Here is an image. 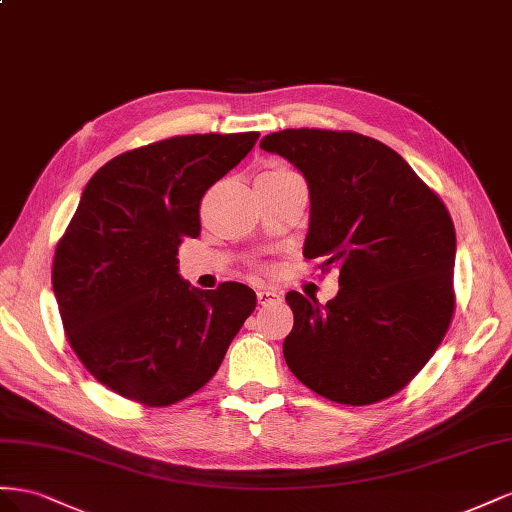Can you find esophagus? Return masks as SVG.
I'll use <instances>...</instances> for the list:
<instances>
[{"label": "esophagus", "instance_id": "esophagus-1", "mask_svg": "<svg viewBox=\"0 0 512 512\" xmlns=\"http://www.w3.org/2000/svg\"><path fill=\"white\" fill-rule=\"evenodd\" d=\"M281 294L274 289H259L257 291V302L259 304H272V302H279Z\"/></svg>", "mask_w": 512, "mask_h": 512}]
</instances>
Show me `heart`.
<instances>
[{
	"label": "heart",
	"mask_w": 512,
	"mask_h": 512,
	"mask_svg": "<svg viewBox=\"0 0 512 512\" xmlns=\"http://www.w3.org/2000/svg\"><path fill=\"white\" fill-rule=\"evenodd\" d=\"M266 173H272V175H289V173H294V171H289V169H285V167H274V169H270V171H266Z\"/></svg>",
	"instance_id": "1"
}]
</instances>
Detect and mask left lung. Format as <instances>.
<instances>
[{"label": "left lung", "mask_w": 512, "mask_h": 512, "mask_svg": "<svg viewBox=\"0 0 512 512\" xmlns=\"http://www.w3.org/2000/svg\"><path fill=\"white\" fill-rule=\"evenodd\" d=\"M261 150L298 167L311 193L304 257L339 270L326 304L289 291L283 356L334 403L371 405L403 390L444 341L455 313V225L403 156L352 130L287 128Z\"/></svg>", "instance_id": "8db88e82"}]
</instances>
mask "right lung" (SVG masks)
Segmentation results:
<instances>
[{"instance_id": "1", "label": "right lung", "mask_w": 512, "mask_h": 512, "mask_svg": "<svg viewBox=\"0 0 512 512\" xmlns=\"http://www.w3.org/2000/svg\"><path fill=\"white\" fill-rule=\"evenodd\" d=\"M257 139H163L111 158L87 182L51 281L72 352L120 397L148 407L191 397L255 311V291L242 283L188 285L178 248L199 236L201 197Z\"/></svg>"}]
</instances>
